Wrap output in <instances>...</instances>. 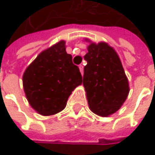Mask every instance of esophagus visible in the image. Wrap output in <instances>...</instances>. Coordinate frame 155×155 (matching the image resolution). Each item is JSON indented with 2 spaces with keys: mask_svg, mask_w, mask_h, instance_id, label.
<instances>
[{
  "mask_svg": "<svg viewBox=\"0 0 155 155\" xmlns=\"http://www.w3.org/2000/svg\"><path fill=\"white\" fill-rule=\"evenodd\" d=\"M79 69H80V72H81V75H82V74H83V65H82V64L79 65Z\"/></svg>",
  "mask_w": 155,
  "mask_h": 155,
  "instance_id": "1",
  "label": "esophagus"
}]
</instances>
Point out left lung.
<instances>
[{"mask_svg":"<svg viewBox=\"0 0 155 155\" xmlns=\"http://www.w3.org/2000/svg\"><path fill=\"white\" fill-rule=\"evenodd\" d=\"M89 43L84 55L83 86L90 109L100 117L116 113L126 101L129 93V82L120 58L106 42Z\"/></svg>","mask_w":155,"mask_h":155,"instance_id":"8db88e82","label":"left lung"}]
</instances>
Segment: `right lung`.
Returning <instances> with one entry per match:
<instances>
[{
	"mask_svg": "<svg viewBox=\"0 0 155 155\" xmlns=\"http://www.w3.org/2000/svg\"><path fill=\"white\" fill-rule=\"evenodd\" d=\"M78 66L66 53L64 40L43 50L26 68L22 83L26 98L35 111L52 116L65 108L72 91L81 85Z\"/></svg>",
	"mask_w": 155,
	"mask_h": 155,
	"instance_id": "obj_1",
	"label": "right lung"
}]
</instances>
